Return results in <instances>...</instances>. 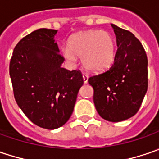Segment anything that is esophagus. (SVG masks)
Masks as SVG:
<instances>
[{
    "label": "esophagus",
    "instance_id": "obj_1",
    "mask_svg": "<svg viewBox=\"0 0 159 159\" xmlns=\"http://www.w3.org/2000/svg\"><path fill=\"white\" fill-rule=\"evenodd\" d=\"M83 78H84V83L86 84L88 82V75L87 74H83Z\"/></svg>",
    "mask_w": 159,
    "mask_h": 159
}]
</instances>
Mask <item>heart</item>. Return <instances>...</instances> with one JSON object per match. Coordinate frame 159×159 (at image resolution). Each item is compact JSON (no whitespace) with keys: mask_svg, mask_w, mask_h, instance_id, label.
Instances as JSON below:
<instances>
[{"mask_svg":"<svg viewBox=\"0 0 159 159\" xmlns=\"http://www.w3.org/2000/svg\"><path fill=\"white\" fill-rule=\"evenodd\" d=\"M116 53L115 41L107 31L91 30L75 34L68 42V48L63 50L65 58L74 61L75 56L82 58L87 71L100 73L113 63Z\"/></svg>","mask_w":159,"mask_h":159,"instance_id":"obj_1","label":"heart"}]
</instances>
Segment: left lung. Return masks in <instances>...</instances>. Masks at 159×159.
I'll return each mask as SVG.
<instances>
[{
    "label": "left lung",
    "mask_w": 159,
    "mask_h": 159,
    "mask_svg": "<svg viewBox=\"0 0 159 159\" xmlns=\"http://www.w3.org/2000/svg\"><path fill=\"white\" fill-rule=\"evenodd\" d=\"M117 50L114 63L105 72L93 75V102L102 118L120 122L134 116L148 90V59L134 34L111 24Z\"/></svg>",
    "instance_id": "1"
}]
</instances>
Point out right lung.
<instances>
[{"mask_svg": "<svg viewBox=\"0 0 159 159\" xmlns=\"http://www.w3.org/2000/svg\"><path fill=\"white\" fill-rule=\"evenodd\" d=\"M58 30L41 28L22 38L10 63L13 93L18 107L34 125L53 130L70 118L84 84L80 70L61 67L54 36Z\"/></svg>", "mask_w": 159, "mask_h": 159, "instance_id": "right-lung-1", "label": "right lung"}]
</instances>
